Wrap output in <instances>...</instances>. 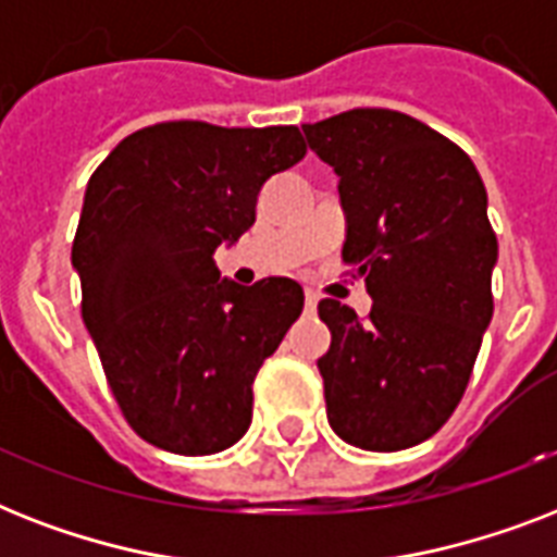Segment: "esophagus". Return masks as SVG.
Returning a JSON list of instances; mask_svg holds the SVG:
<instances>
[{
    "label": "esophagus",
    "instance_id": "esophagus-1",
    "mask_svg": "<svg viewBox=\"0 0 557 557\" xmlns=\"http://www.w3.org/2000/svg\"><path fill=\"white\" fill-rule=\"evenodd\" d=\"M306 312H309V314L318 312V297H314V295H306Z\"/></svg>",
    "mask_w": 557,
    "mask_h": 557
}]
</instances>
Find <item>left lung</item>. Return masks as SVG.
Instances as JSON below:
<instances>
[{
    "instance_id": "obj_1",
    "label": "left lung",
    "mask_w": 557,
    "mask_h": 557,
    "mask_svg": "<svg viewBox=\"0 0 557 557\" xmlns=\"http://www.w3.org/2000/svg\"><path fill=\"white\" fill-rule=\"evenodd\" d=\"M304 135L338 176L341 257L372 297L367 318L318 304L332 332L318 358L326 416L356 448H413L448 422L492 323L483 178L457 144L393 109H349Z\"/></svg>"
}]
</instances>
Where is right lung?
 I'll return each instance as SVG.
<instances>
[{"label":"right lung","mask_w":557,"mask_h":557,"mask_svg":"<svg viewBox=\"0 0 557 557\" xmlns=\"http://www.w3.org/2000/svg\"><path fill=\"white\" fill-rule=\"evenodd\" d=\"M304 156L297 126L170 121L126 135L91 173L72 245L83 323L126 422L156 448L205 457L248 431L257 370L304 312V288L239 286L213 251Z\"/></svg>","instance_id":"obj_1"}]
</instances>
